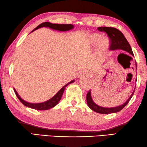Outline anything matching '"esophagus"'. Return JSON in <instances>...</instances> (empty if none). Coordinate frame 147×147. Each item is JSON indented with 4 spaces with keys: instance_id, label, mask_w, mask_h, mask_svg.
Here are the masks:
<instances>
[{
    "instance_id": "esophagus-1",
    "label": "esophagus",
    "mask_w": 147,
    "mask_h": 147,
    "mask_svg": "<svg viewBox=\"0 0 147 147\" xmlns=\"http://www.w3.org/2000/svg\"><path fill=\"white\" fill-rule=\"evenodd\" d=\"M86 73L85 71H81L80 73L79 74V75H78V78H81V77H82V76H86Z\"/></svg>"
}]
</instances>
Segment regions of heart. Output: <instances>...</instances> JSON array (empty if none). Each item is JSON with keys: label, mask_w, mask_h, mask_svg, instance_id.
Here are the masks:
<instances>
[{"label": "heart", "mask_w": 147, "mask_h": 147, "mask_svg": "<svg viewBox=\"0 0 147 147\" xmlns=\"http://www.w3.org/2000/svg\"><path fill=\"white\" fill-rule=\"evenodd\" d=\"M87 42L90 45L96 44V50L101 54H105L109 47V38L105 36H102L97 33H92L88 35Z\"/></svg>", "instance_id": "heart-1"}]
</instances>
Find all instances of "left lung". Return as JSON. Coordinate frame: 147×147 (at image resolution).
<instances>
[{
    "instance_id": "obj_1",
    "label": "left lung",
    "mask_w": 147,
    "mask_h": 147,
    "mask_svg": "<svg viewBox=\"0 0 147 147\" xmlns=\"http://www.w3.org/2000/svg\"><path fill=\"white\" fill-rule=\"evenodd\" d=\"M98 30L100 31H104V32L107 34L110 40V50L111 51H117V50H122L130 54L132 56L134 57L133 52H132L131 48L130 45L126 38L124 37L123 34H122L121 31L119 30L117 28L113 27H107V26H101V27H98ZM136 68H137V64ZM134 91L132 92L131 96L123 104L119 106L114 107H101L95 103L94 102L91 96V90L88 91L87 94H86V102H87L88 106L91 109L94 111L100 114H110V113H117L122 110L123 108L128 104V103L131 100L132 96H133L134 94Z\"/></svg>"
}]
</instances>
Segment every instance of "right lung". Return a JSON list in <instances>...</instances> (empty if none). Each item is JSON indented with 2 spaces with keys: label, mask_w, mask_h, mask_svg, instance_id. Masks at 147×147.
<instances>
[{
  "label": "right lung",
  "mask_w": 147,
  "mask_h": 147,
  "mask_svg": "<svg viewBox=\"0 0 147 147\" xmlns=\"http://www.w3.org/2000/svg\"><path fill=\"white\" fill-rule=\"evenodd\" d=\"M42 27L49 28H51L52 30L59 31V32H67V31H69L73 29L74 28V26L73 25H71V24H69V25H64V24L63 25V24H62V25H61V24H55V23H51L50 22H44V23H41L40 25L36 26L34 29L32 30V31L31 32H32L33 31L38 29V28H40ZM74 81H75V79H74V80L71 81L70 82L67 83L66 85H65L63 87L59 90V92H58L56 94H55L54 96H53L51 99L45 101V102H40V103H30V102H26L25 100H24L20 97V96L19 95V94L18 93V92H17L15 88H13V89H14V91H15V93L17 96V97L18 98V99L21 101V102L25 106L32 108V109H34L45 111V110H48L49 109H51V108L54 107L55 105H57L58 104V103L59 102V101L61 100L62 94H63L64 91L66 86L68 85H69V84L74 83Z\"/></svg>",
  "instance_id": "right-lung-1"
}]
</instances>
